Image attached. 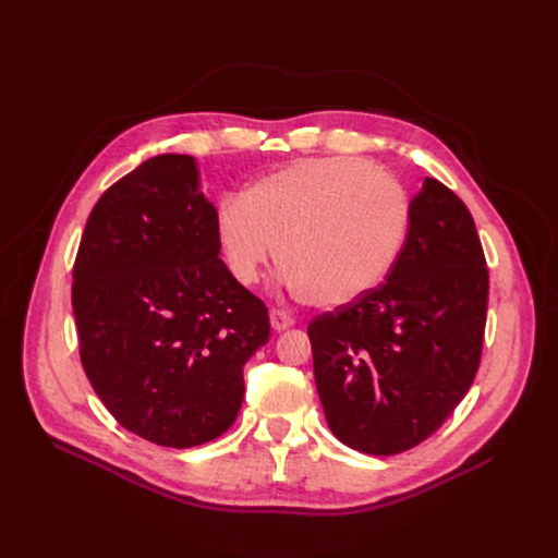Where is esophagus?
I'll return each mask as SVG.
<instances>
[{
	"instance_id": "esophagus-1",
	"label": "esophagus",
	"mask_w": 558,
	"mask_h": 558,
	"mask_svg": "<svg viewBox=\"0 0 558 558\" xmlns=\"http://www.w3.org/2000/svg\"><path fill=\"white\" fill-rule=\"evenodd\" d=\"M269 318H271V328L274 330H287V328H291V326H294V318H291V314H287L284 310H271L269 312Z\"/></svg>"
}]
</instances>
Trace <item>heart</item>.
I'll use <instances>...</instances> for the list:
<instances>
[{
  "label": "heart",
  "instance_id": "heart-1",
  "mask_svg": "<svg viewBox=\"0 0 558 558\" xmlns=\"http://www.w3.org/2000/svg\"><path fill=\"white\" fill-rule=\"evenodd\" d=\"M407 221V196L387 171L355 158H310L264 173L242 196H223L215 238L238 282L255 284L276 251L284 282L305 303L343 307L385 280Z\"/></svg>",
  "mask_w": 558,
  "mask_h": 558
}]
</instances>
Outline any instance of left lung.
<instances>
[{
    "instance_id": "left-lung-1",
    "label": "left lung",
    "mask_w": 558,
    "mask_h": 558,
    "mask_svg": "<svg viewBox=\"0 0 558 558\" xmlns=\"http://www.w3.org/2000/svg\"><path fill=\"white\" fill-rule=\"evenodd\" d=\"M385 280L307 326L332 434L379 457L441 427L482 362L486 257L473 215L436 179L409 205L407 240Z\"/></svg>"
}]
</instances>
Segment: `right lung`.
<instances>
[{"instance_id":"add662e5","label":"right lung","mask_w":558,"mask_h":558,"mask_svg":"<svg viewBox=\"0 0 558 558\" xmlns=\"http://www.w3.org/2000/svg\"><path fill=\"white\" fill-rule=\"evenodd\" d=\"M72 278L81 364L117 423L179 450L234 423L269 310L219 257L194 158L156 156L110 185Z\"/></svg>"}]
</instances>
